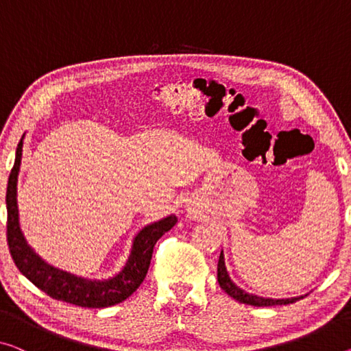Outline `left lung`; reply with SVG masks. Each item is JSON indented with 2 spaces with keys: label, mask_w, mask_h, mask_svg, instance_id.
I'll return each mask as SVG.
<instances>
[{
  "label": "left lung",
  "mask_w": 351,
  "mask_h": 351,
  "mask_svg": "<svg viewBox=\"0 0 351 351\" xmlns=\"http://www.w3.org/2000/svg\"><path fill=\"white\" fill-rule=\"evenodd\" d=\"M218 282L219 287L224 290L226 293L232 298L240 301V303L250 304V306H257V307H263V306H281V304H290L295 303L303 298V296H295V298H285V300H276V298H263V296H257L252 293L245 292L243 289H240L234 281H232L228 269H226V263H224V254L221 251L219 254V261H218Z\"/></svg>",
  "instance_id": "8db88e82"
}]
</instances>
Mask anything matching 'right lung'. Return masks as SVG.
I'll list each match as a JSON object with an SVG mask.
<instances>
[{
	"instance_id": "obj_1",
	"label": "right lung",
	"mask_w": 351,
	"mask_h": 351,
	"mask_svg": "<svg viewBox=\"0 0 351 351\" xmlns=\"http://www.w3.org/2000/svg\"><path fill=\"white\" fill-rule=\"evenodd\" d=\"M23 136H21L17 145L15 163L12 171H10L6 193L8 245L15 265L20 269V273L25 278H28L37 289H40L42 292H45L55 300L66 301V303L75 306L93 307V309L122 303L144 281L155 243L165 232L174 228L177 217L169 215V217L155 221V223L147 224L139 230L138 235L133 239L132 252L128 256L125 267L116 276L110 279H101V281L84 279L51 267L50 263L42 261L39 254H36L20 229L17 182L21 165V152H23Z\"/></svg>"
}]
</instances>
